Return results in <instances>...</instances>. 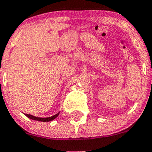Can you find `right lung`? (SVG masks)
Masks as SVG:
<instances>
[{"label":"right lung","mask_w":152,"mask_h":152,"mask_svg":"<svg viewBox=\"0 0 152 152\" xmlns=\"http://www.w3.org/2000/svg\"><path fill=\"white\" fill-rule=\"evenodd\" d=\"M26 115V116H27L29 119H33V120H37V121H40V122H50V121L53 120V119H55L56 117H58V115H59L58 113H57L56 115H53V116L50 117H47V118H40V117H36L34 115H29V114H25Z\"/></svg>","instance_id":"add662e5"}]
</instances>
